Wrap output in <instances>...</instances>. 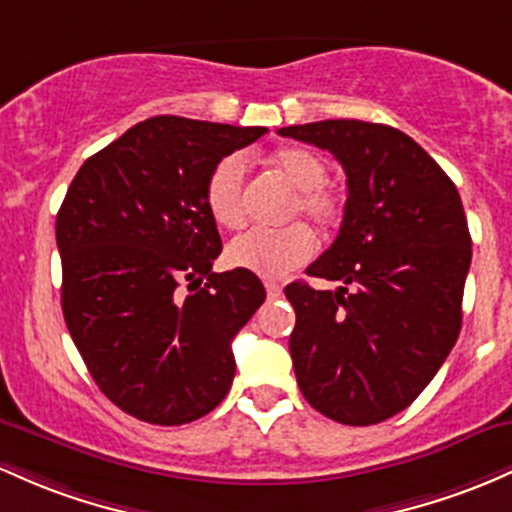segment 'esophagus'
Returning a JSON list of instances; mask_svg holds the SVG:
<instances>
[{"label": "esophagus", "mask_w": 512, "mask_h": 512, "mask_svg": "<svg viewBox=\"0 0 512 512\" xmlns=\"http://www.w3.org/2000/svg\"><path fill=\"white\" fill-rule=\"evenodd\" d=\"M266 292H268V297H271V300H278V297L283 295V287L275 285V283H266Z\"/></svg>", "instance_id": "34e87169"}]
</instances>
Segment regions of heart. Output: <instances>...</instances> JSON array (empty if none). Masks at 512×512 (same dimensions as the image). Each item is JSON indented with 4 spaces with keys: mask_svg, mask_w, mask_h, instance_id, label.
I'll return each instance as SVG.
<instances>
[{
    "mask_svg": "<svg viewBox=\"0 0 512 512\" xmlns=\"http://www.w3.org/2000/svg\"><path fill=\"white\" fill-rule=\"evenodd\" d=\"M273 166L295 188L290 215L309 217L314 225L331 227L341 220V198L326 188L329 166L317 152L307 147H285L273 154ZM246 174L249 166L241 154H229L210 171L205 183V203L212 220L220 227L237 229L246 217ZM314 254V234L307 225L283 229H249L229 241L227 263L239 271H249L261 278H283Z\"/></svg>",
    "mask_w": 512,
    "mask_h": 512,
    "instance_id": "heart-1",
    "label": "heart"
}]
</instances>
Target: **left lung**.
<instances>
[{"instance_id":"1","label":"left lung","mask_w":512,"mask_h":512,"mask_svg":"<svg viewBox=\"0 0 512 512\" xmlns=\"http://www.w3.org/2000/svg\"><path fill=\"white\" fill-rule=\"evenodd\" d=\"M329 149L346 171L341 232L285 287L290 355L304 399L331 421L372 426L413 404L462 329L472 237L450 176L406 132L363 120L278 130Z\"/></svg>"}]
</instances>
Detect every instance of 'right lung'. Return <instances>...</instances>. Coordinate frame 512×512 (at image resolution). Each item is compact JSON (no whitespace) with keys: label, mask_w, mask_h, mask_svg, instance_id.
I'll list each match as a JSON object with an SVG mask.
<instances>
[{"label":"right lung","mask_w":512,"mask_h":512,"mask_svg":"<svg viewBox=\"0 0 512 512\" xmlns=\"http://www.w3.org/2000/svg\"><path fill=\"white\" fill-rule=\"evenodd\" d=\"M266 128L157 116L82 164L57 212L62 314L118 409L183 426L225 399L232 338L263 300L249 271L212 273L222 239L205 183Z\"/></svg>","instance_id":"right-lung-1"}]
</instances>
